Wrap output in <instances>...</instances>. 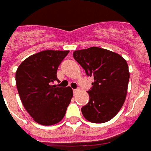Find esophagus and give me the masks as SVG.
<instances>
[{"instance_id":"1","label":"esophagus","mask_w":151,"mask_h":151,"mask_svg":"<svg viewBox=\"0 0 151 151\" xmlns=\"http://www.w3.org/2000/svg\"><path fill=\"white\" fill-rule=\"evenodd\" d=\"M80 91V88H76V89H73V93H74V94H76L78 92Z\"/></svg>"}]
</instances>
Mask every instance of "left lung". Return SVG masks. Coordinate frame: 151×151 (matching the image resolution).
I'll return each instance as SVG.
<instances>
[{"mask_svg": "<svg viewBox=\"0 0 151 151\" xmlns=\"http://www.w3.org/2000/svg\"><path fill=\"white\" fill-rule=\"evenodd\" d=\"M74 58L93 76V88L88 91L89 101L81 108L84 117L95 124L111 120L124 103L129 81V66L118 53L99 47L76 50Z\"/></svg>", "mask_w": 151, "mask_h": 151, "instance_id": "8db88e82", "label": "left lung"}]
</instances>
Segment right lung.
Instances as JSON below:
<instances>
[{
	"instance_id": "1",
	"label": "right lung",
	"mask_w": 151,
	"mask_h": 151,
	"mask_svg": "<svg viewBox=\"0 0 151 151\" xmlns=\"http://www.w3.org/2000/svg\"><path fill=\"white\" fill-rule=\"evenodd\" d=\"M69 50H44L22 62L16 70L19 97L33 119L45 126L56 124L63 119L73 97L71 88L53 85L57 70Z\"/></svg>"
}]
</instances>
